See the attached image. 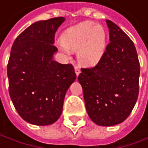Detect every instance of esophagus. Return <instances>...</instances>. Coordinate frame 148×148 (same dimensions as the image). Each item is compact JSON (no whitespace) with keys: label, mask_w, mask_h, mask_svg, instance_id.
<instances>
[{"label":"esophagus","mask_w":148,"mask_h":148,"mask_svg":"<svg viewBox=\"0 0 148 148\" xmlns=\"http://www.w3.org/2000/svg\"><path fill=\"white\" fill-rule=\"evenodd\" d=\"M75 73H76V75L78 76L80 75V73H81V69L78 66H75Z\"/></svg>","instance_id":"1"}]
</instances>
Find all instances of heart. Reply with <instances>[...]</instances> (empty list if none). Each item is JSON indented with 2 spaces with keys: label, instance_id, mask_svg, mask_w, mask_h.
<instances>
[{
  "label": "heart",
  "instance_id": "b5f03b06",
  "mask_svg": "<svg viewBox=\"0 0 148 148\" xmlns=\"http://www.w3.org/2000/svg\"><path fill=\"white\" fill-rule=\"evenodd\" d=\"M60 40V47L65 53L77 51L78 61L91 66L97 65L104 54L107 34L102 25L86 21L66 29Z\"/></svg>",
  "mask_w": 148,
  "mask_h": 148
}]
</instances>
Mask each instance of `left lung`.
<instances>
[{
    "mask_svg": "<svg viewBox=\"0 0 148 148\" xmlns=\"http://www.w3.org/2000/svg\"><path fill=\"white\" fill-rule=\"evenodd\" d=\"M110 43L94 67L82 68L78 76L87 112L97 125L110 126L125 121L139 96L140 62L131 38L106 20Z\"/></svg>",
    "mask_w": 148,
    "mask_h": 148,
    "instance_id": "8db88e82",
    "label": "left lung"
}]
</instances>
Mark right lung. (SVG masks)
Here are the masks:
<instances>
[{
  "mask_svg": "<svg viewBox=\"0 0 148 148\" xmlns=\"http://www.w3.org/2000/svg\"><path fill=\"white\" fill-rule=\"evenodd\" d=\"M64 17L36 22L16 38L7 66L8 92L21 118L36 125L60 117L66 90L76 79L72 64L52 60L55 32Z\"/></svg>",
  "mask_w": 148,
  "mask_h": 148,
  "instance_id": "obj_1",
  "label": "right lung"
}]
</instances>
